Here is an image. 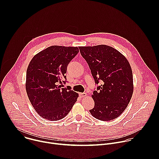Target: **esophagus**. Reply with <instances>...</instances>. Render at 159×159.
Segmentation results:
<instances>
[{
    "label": "esophagus",
    "instance_id": "esophagus-1",
    "mask_svg": "<svg viewBox=\"0 0 159 159\" xmlns=\"http://www.w3.org/2000/svg\"><path fill=\"white\" fill-rule=\"evenodd\" d=\"M80 97L82 98H84V97H86L87 96V94L86 93H80Z\"/></svg>",
    "mask_w": 159,
    "mask_h": 159
}]
</instances>
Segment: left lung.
Masks as SVG:
<instances>
[{
  "mask_svg": "<svg viewBox=\"0 0 159 159\" xmlns=\"http://www.w3.org/2000/svg\"><path fill=\"white\" fill-rule=\"evenodd\" d=\"M95 82H103L92 98L94 107L89 111L95 118L111 121L120 116L128 106L133 93L131 66L126 58L115 48L105 44L79 47Z\"/></svg>",
  "mask_w": 159,
  "mask_h": 159,
  "instance_id": "1",
  "label": "left lung"
}]
</instances>
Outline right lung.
<instances>
[{"label":"right lung","mask_w":159,"mask_h":159,"mask_svg":"<svg viewBox=\"0 0 159 159\" xmlns=\"http://www.w3.org/2000/svg\"><path fill=\"white\" fill-rule=\"evenodd\" d=\"M79 52L78 47L51 46L35 55L28 66L26 93L34 109L45 120L63 118L77 100L79 94L59 84L66 79L67 65Z\"/></svg>","instance_id":"right-lung-1"}]
</instances>
